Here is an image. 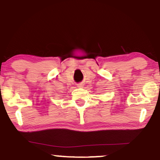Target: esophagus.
Listing matches in <instances>:
<instances>
[{"label":"esophagus","mask_w":160,"mask_h":160,"mask_svg":"<svg viewBox=\"0 0 160 160\" xmlns=\"http://www.w3.org/2000/svg\"><path fill=\"white\" fill-rule=\"evenodd\" d=\"M83 85L82 84H78V87H82Z\"/></svg>","instance_id":"34e87169"}]
</instances>
